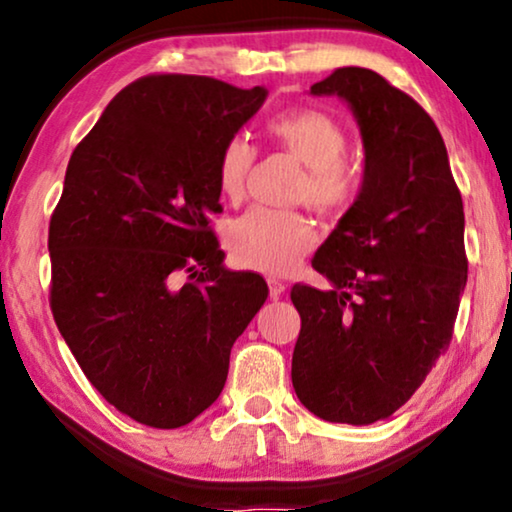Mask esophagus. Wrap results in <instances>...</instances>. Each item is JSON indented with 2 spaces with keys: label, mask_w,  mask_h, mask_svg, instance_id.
Wrapping results in <instances>:
<instances>
[{
  "label": "esophagus",
  "mask_w": 512,
  "mask_h": 512,
  "mask_svg": "<svg viewBox=\"0 0 512 512\" xmlns=\"http://www.w3.org/2000/svg\"><path fill=\"white\" fill-rule=\"evenodd\" d=\"M268 286H270V296L272 298H279L286 291L284 282H279V279H268Z\"/></svg>",
  "instance_id": "obj_1"
}]
</instances>
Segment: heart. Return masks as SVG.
I'll use <instances>...</instances> for the list:
<instances>
[{
  "label": "heart",
  "instance_id": "1",
  "mask_svg": "<svg viewBox=\"0 0 512 512\" xmlns=\"http://www.w3.org/2000/svg\"><path fill=\"white\" fill-rule=\"evenodd\" d=\"M265 135L303 165L293 198L321 216H340L354 205L361 172L342 156L347 132L319 109H291L265 123ZM254 149L244 139H230L216 163V181L226 200L237 202L247 191ZM314 244L310 221L298 212H275L256 207L240 216L228 230V247L242 268L284 275L293 270Z\"/></svg>",
  "mask_w": 512,
  "mask_h": 512
}]
</instances>
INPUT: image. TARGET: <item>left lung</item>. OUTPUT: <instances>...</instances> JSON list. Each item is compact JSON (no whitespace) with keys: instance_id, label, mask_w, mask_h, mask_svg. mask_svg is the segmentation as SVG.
<instances>
[{"instance_id":"obj_1","label":"left lung","mask_w":512,"mask_h":512,"mask_svg":"<svg viewBox=\"0 0 512 512\" xmlns=\"http://www.w3.org/2000/svg\"><path fill=\"white\" fill-rule=\"evenodd\" d=\"M340 95L361 125L359 198L312 258L333 284H293L291 380L326 422L373 424L401 408L447 352L468 277L464 202L443 137L373 69L340 67L310 88Z\"/></svg>"}]
</instances>
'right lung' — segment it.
<instances>
[{
  "instance_id": "add662e5",
  "label": "right lung",
  "mask_w": 512,
  "mask_h": 512,
  "mask_svg": "<svg viewBox=\"0 0 512 512\" xmlns=\"http://www.w3.org/2000/svg\"><path fill=\"white\" fill-rule=\"evenodd\" d=\"M268 90L193 74L125 86L76 144L48 226L51 312L118 412L179 429L219 398L230 349L268 298L223 268L216 163Z\"/></svg>"
}]
</instances>
